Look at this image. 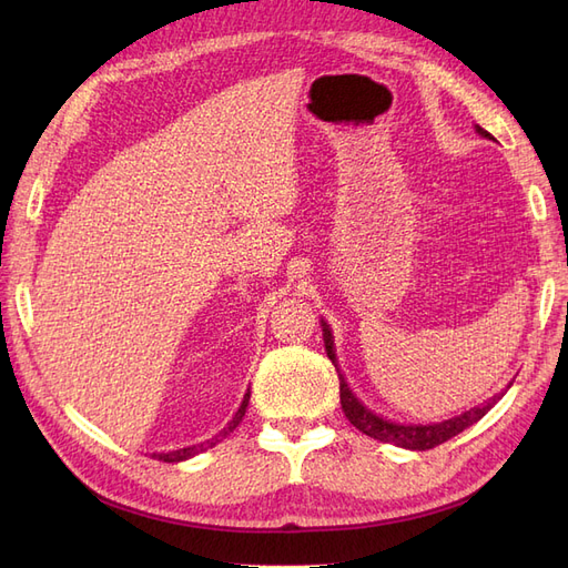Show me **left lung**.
I'll use <instances>...</instances> for the list:
<instances>
[{"label": "left lung", "mask_w": 568, "mask_h": 568, "mask_svg": "<svg viewBox=\"0 0 568 568\" xmlns=\"http://www.w3.org/2000/svg\"><path fill=\"white\" fill-rule=\"evenodd\" d=\"M476 132L484 134V136H490L484 128L476 125ZM322 332H324V351H326V357L332 359V365L336 367L338 372V363H336V351H334V336L329 332V324H326L322 320ZM338 390H341V407L343 412H346L348 422L359 428V432L367 434L369 438L374 440H382V443H393L398 445V448H405V450H432L436 448V445L450 440L453 436L462 434L464 428H469L471 424H476L480 417L488 415V409L503 398V395H493L490 400L480 403L467 412H462L459 417H453V419H445V422H438V424H398V422H390V419H384L379 415H374V412L369 407H365L363 403H359L355 398V393L351 390V386L346 384V379H343V374L338 372Z\"/></svg>", "instance_id": "8db88e82"}]
</instances>
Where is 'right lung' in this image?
<instances>
[{
  "instance_id": "1",
  "label": "right lung",
  "mask_w": 568,
  "mask_h": 568,
  "mask_svg": "<svg viewBox=\"0 0 568 568\" xmlns=\"http://www.w3.org/2000/svg\"><path fill=\"white\" fill-rule=\"evenodd\" d=\"M248 395H251V393H246V395H244V403H242V407L236 409V415L232 417V422H230L225 428H222V432H220L215 438L205 440V443H201V445H189V448H180V450H173V453H161V455L153 453V457H159L161 462H182V459H189V457H194V455H199V453H203V450L213 448L215 443H220L222 438L230 436V434L234 432V428L239 426V422H242V417L246 415V407H248Z\"/></svg>"
}]
</instances>
